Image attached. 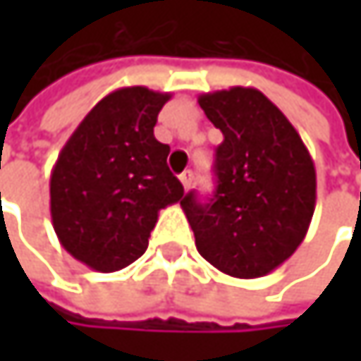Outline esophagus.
I'll use <instances>...</instances> for the list:
<instances>
[{
	"mask_svg": "<svg viewBox=\"0 0 361 361\" xmlns=\"http://www.w3.org/2000/svg\"><path fill=\"white\" fill-rule=\"evenodd\" d=\"M192 180H194V173H192L190 169H188V171H183V173H181V176H180L181 185H183L185 190H188V188L192 185Z\"/></svg>",
	"mask_w": 361,
	"mask_h": 361,
	"instance_id": "obj_1",
	"label": "esophagus"
}]
</instances>
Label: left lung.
I'll use <instances>...</instances> for the list:
<instances>
[{
  "instance_id": "obj_1",
  "label": "left lung",
  "mask_w": 361,
  "mask_h": 361,
  "mask_svg": "<svg viewBox=\"0 0 361 361\" xmlns=\"http://www.w3.org/2000/svg\"><path fill=\"white\" fill-rule=\"evenodd\" d=\"M224 133L215 152L217 188L181 209L198 252L234 278H261L303 243L316 209V167L290 121L255 87L198 96Z\"/></svg>"
}]
</instances>
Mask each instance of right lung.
Segmentation results:
<instances>
[{
    "label": "right lung",
    "instance_id": "obj_1",
    "mask_svg": "<svg viewBox=\"0 0 361 361\" xmlns=\"http://www.w3.org/2000/svg\"><path fill=\"white\" fill-rule=\"evenodd\" d=\"M171 94L142 85L102 98L73 131L49 178V211L60 245L87 267L110 274L148 249L159 211L183 185L154 137Z\"/></svg>",
    "mask_w": 361,
    "mask_h": 361
}]
</instances>
